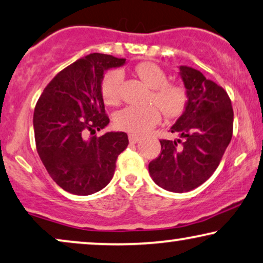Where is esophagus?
Instances as JSON below:
<instances>
[{
	"label": "esophagus",
	"instance_id": "1",
	"mask_svg": "<svg viewBox=\"0 0 263 263\" xmlns=\"http://www.w3.org/2000/svg\"><path fill=\"white\" fill-rule=\"evenodd\" d=\"M128 140H130L131 144H136L140 140V137L137 135H133V133H130V135H128Z\"/></svg>",
	"mask_w": 263,
	"mask_h": 263
}]
</instances>
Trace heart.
Returning <instances> with one entry per match:
<instances>
[{
	"mask_svg": "<svg viewBox=\"0 0 263 263\" xmlns=\"http://www.w3.org/2000/svg\"><path fill=\"white\" fill-rule=\"evenodd\" d=\"M136 75L151 89L150 101L161 108L164 116L177 117L183 112L187 103V93L180 84L168 83L163 70L155 63L144 62L135 68ZM123 72L110 70L103 76L101 82L102 99L107 105H117L120 100V86ZM161 120V111L155 105L126 106L114 114V125L120 130L133 135L147 132Z\"/></svg>",
	"mask_w": 263,
	"mask_h": 263,
	"instance_id": "obj_1",
	"label": "heart"
}]
</instances>
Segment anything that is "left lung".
<instances>
[{"label":"left lung","instance_id":"1","mask_svg":"<svg viewBox=\"0 0 263 263\" xmlns=\"http://www.w3.org/2000/svg\"><path fill=\"white\" fill-rule=\"evenodd\" d=\"M187 93L183 113L170 127L175 140H160L161 155L149 163L154 182L165 191L183 193L209 180L230 144L234 110L223 88L197 69L179 66Z\"/></svg>","mask_w":263,"mask_h":263}]
</instances>
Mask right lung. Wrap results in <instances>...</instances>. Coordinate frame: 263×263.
Masks as SVG:
<instances>
[{"mask_svg": "<svg viewBox=\"0 0 263 263\" xmlns=\"http://www.w3.org/2000/svg\"><path fill=\"white\" fill-rule=\"evenodd\" d=\"M125 63L109 54H88L62 70L36 102V151L52 180L69 193L90 195L105 188L128 145L125 132L87 137L109 124L101 94L103 73Z\"/></svg>", "mask_w": 263, "mask_h": 263, "instance_id": "1", "label": "right lung"}]
</instances>
